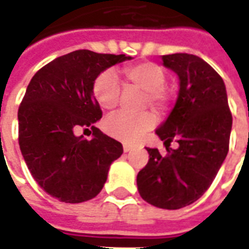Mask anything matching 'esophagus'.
<instances>
[{"label": "esophagus", "instance_id": "34e87169", "mask_svg": "<svg viewBox=\"0 0 249 249\" xmlns=\"http://www.w3.org/2000/svg\"><path fill=\"white\" fill-rule=\"evenodd\" d=\"M123 148H124V152H129V151H132V148H133V145H132V144H128V142H124V144H123Z\"/></svg>", "mask_w": 249, "mask_h": 249}]
</instances>
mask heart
Returning <instances> with one entry per match:
<instances>
[{
	"label": "heart",
	"mask_w": 249,
	"mask_h": 249,
	"mask_svg": "<svg viewBox=\"0 0 249 249\" xmlns=\"http://www.w3.org/2000/svg\"><path fill=\"white\" fill-rule=\"evenodd\" d=\"M123 76L126 82L144 90V105L154 107L156 112L164 113L170 107V93L167 91L166 72L154 62H140L129 64L123 69ZM120 88L117 76L112 71H104L95 78L93 95L101 109L112 112L120 102ZM156 124L154 113L142 112L139 114L119 113L105 123V130L109 136L125 142H135L152 129Z\"/></svg>",
	"instance_id": "obj_1"
}]
</instances>
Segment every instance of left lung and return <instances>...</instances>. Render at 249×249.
<instances>
[{
	"label": "left lung",
	"mask_w": 249,
	"mask_h": 249,
	"mask_svg": "<svg viewBox=\"0 0 249 249\" xmlns=\"http://www.w3.org/2000/svg\"><path fill=\"white\" fill-rule=\"evenodd\" d=\"M161 59L178 74V100L156 130L166 154L147 148L149 160L137 174V189L144 201L174 210L196 202L214 180L229 149L232 113L224 81L210 64L190 53ZM173 140L177 150L169 148Z\"/></svg>",
	"instance_id": "left-lung-1"
}]
</instances>
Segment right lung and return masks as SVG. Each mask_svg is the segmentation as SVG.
<instances>
[{
  "instance_id": "1",
  "label": "right lung",
  "mask_w": 249,
  "mask_h": 249,
  "mask_svg": "<svg viewBox=\"0 0 249 249\" xmlns=\"http://www.w3.org/2000/svg\"><path fill=\"white\" fill-rule=\"evenodd\" d=\"M126 59L78 50L41 67L28 85L18 107L20 149L35 180L60 202L94 198L123 154L121 142L94 126L102 110L91 94L101 71ZM79 127L92 128L90 141L76 136Z\"/></svg>"
}]
</instances>
